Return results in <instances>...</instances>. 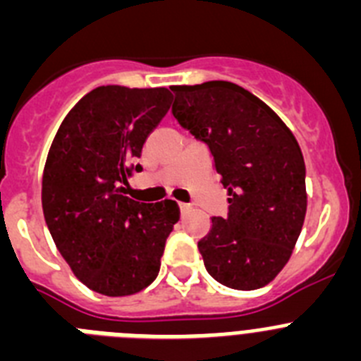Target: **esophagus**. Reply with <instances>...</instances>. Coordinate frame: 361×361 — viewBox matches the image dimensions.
<instances>
[{
  "instance_id": "obj_1",
  "label": "esophagus",
  "mask_w": 361,
  "mask_h": 361,
  "mask_svg": "<svg viewBox=\"0 0 361 361\" xmlns=\"http://www.w3.org/2000/svg\"><path fill=\"white\" fill-rule=\"evenodd\" d=\"M178 209H180V213H186L188 209H190V206H188V204H184V202H180V204H178Z\"/></svg>"
}]
</instances>
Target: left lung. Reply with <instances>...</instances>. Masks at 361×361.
Instances as JSON below:
<instances>
[{
    "label": "left lung",
    "mask_w": 361,
    "mask_h": 361,
    "mask_svg": "<svg viewBox=\"0 0 361 361\" xmlns=\"http://www.w3.org/2000/svg\"><path fill=\"white\" fill-rule=\"evenodd\" d=\"M171 116L206 145L228 190V216L199 240L209 275L226 288H264L288 264L307 208L304 155L266 103L242 86H171Z\"/></svg>",
    "instance_id": "8db88e82"
}]
</instances>
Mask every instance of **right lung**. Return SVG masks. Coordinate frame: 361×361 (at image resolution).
Returning <instances> with one entry per match:
<instances>
[{"label": "right lung", "mask_w": 361, "mask_h": 361, "mask_svg": "<svg viewBox=\"0 0 361 361\" xmlns=\"http://www.w3.org/2000/svg\"><path fill=\"white\" fill-rule=\"evenodd\" d=\"M170 104L166 88L99 86L54 137L41 191L44 220L73 275L92 291L126 296L157 279L177 204L137 202L124 186Z\"/></svg>", "instance_id": "obj_1"}]
</instances>
